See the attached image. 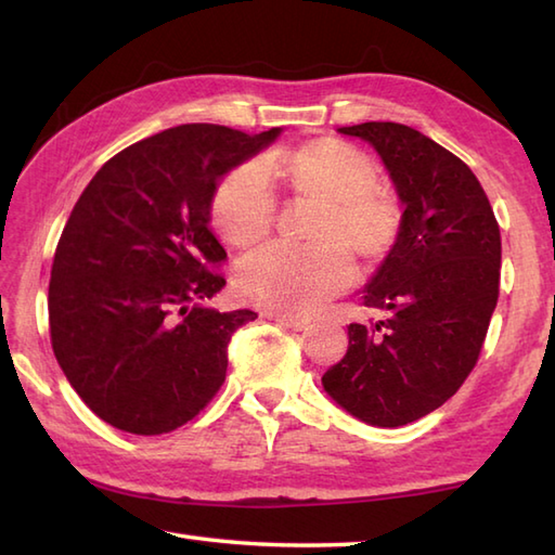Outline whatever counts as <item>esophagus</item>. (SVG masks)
<instances>
[{
  "instance_id": "1",
  "label": "esophagus",
  "mask_w": 555,
  "mask_h": 555,
  "mask_svg": "<svg viewBox=\"0 0 555 555\" xmlns=\"http://www.w3.org/2000/svg\"><path fill=\"white\" fill-rule=\"evenodd\" d=\"M269 317L281 326H288V328H305L310 324V320H305V317H286V314H269Z\"/></svg>"
}]
</instances>
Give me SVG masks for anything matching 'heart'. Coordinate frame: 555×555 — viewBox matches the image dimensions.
<instances>
[{"label": "heart", "instance_id": "1", "mask_svg": "<svg viewBox=\"0 0 555 555\" xmlns=\"http://www.w3.org/2000/svg\"><path fill=\"white\" fill-rule=\"evenodd\" d=\"M267 181H281L300 203L317 205L308 247L269 245L235 271L241 298L279 314H312L352 279V257L382 262L405 233V203L362 150L320 138L288 152H267L217 183L211 223L233 247L264 241L276 223V197Z\"/></svg>", "mask_w": 555, "mask_h": 555}]
</instances>
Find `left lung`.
Segmentation results:
<instances>
[{"label":"left lung","instance_id":"obj_1","mask_svg":"<svg viewBox=\"0 0 555 555\" xmlns=\"http://www.w3.org/2000/svg\"><path fill=\"white\" fill-rule=\"evenodd\" d=\"M379 152L405 203V233L364 308L384 320L348 326V350L322 376L326 393L374 427H403L441 408L475 370L499 302L501 231L467 164L403 124L338 128Z\"/></svg>","mask_w":555,"mask_h":555}]
</instances>
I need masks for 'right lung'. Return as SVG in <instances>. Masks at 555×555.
I'll return each mask as SVG.
<instances>
[{"mask_svg": "<svg viewBox=\"0 0 555 555\" xmlns=\"http://www.w3.org/2000/svg\"><path fill=\"white\" fill-rule=\"evenodd\" d=\"M279 135L183 124L128 145L92 176L56 243L52 350L112 427L155 436L191 422L227 379V346L253 310L205 300L227 286L209 231L217 181Z\"/></svg>", "mask_w": 555, "mask_h": 555, "instance_id": "right-lung-1", "label": "right lung"}]
</instances>
